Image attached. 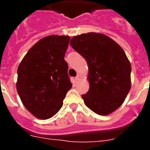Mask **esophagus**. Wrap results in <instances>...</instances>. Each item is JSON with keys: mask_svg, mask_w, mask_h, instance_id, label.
<instances>
[{"mask_svg": "<svg viewBox=\"0 0 150 150\" xmlns=\"http://www.w3.org/2000/svg\"><path fill=\"white\" fill-rule=\"evenodd\" d=\"M80 78H81V76H80V75H79V74H78L77 76H76V77H75V79H76V80H79V79H80Z\"/></svg>", "mask_w": 150, "mask_h": 150, "instance_id": "1", "label": "esophagus"}]
</instances>
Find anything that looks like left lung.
Here are the masks:
<instances>
[{"label": "left lung", "mask_w": 150, "mask_h": 150, "mask_svg": "<svg viewBox=\"0 0 150 150\" xmlns=\"http://www.w3.org/2000/svg\"><path fill=\"white\" fill-rule=\"evenodd\" d=\"M70 44L88 67L89 89L82 95L85 104L97 114L109 115L131 88L132 66L124 50L109 37L92 32L75 36Z\"/></svg>", "instance_id": "1"}]
</instances>
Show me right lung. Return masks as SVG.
Returning <instances> with one entry per match:
<instances>
[{"label": "right lung", "mask_w": 150, "mask_h": 150, "mask_svg": "<svg viewBox=\"0 0 150 150\" xmlns=\"http://www.w3.org/2000/svg\"><path fill=\"white\" fill-rule=\"evenodd\" d=\"M70 39L59 35L42 38L18 65L17 91L26 109L38 119L56 114L72 87L64 60Z\"/></svg>", "instance_id": "obj_1"}]
</instances>
